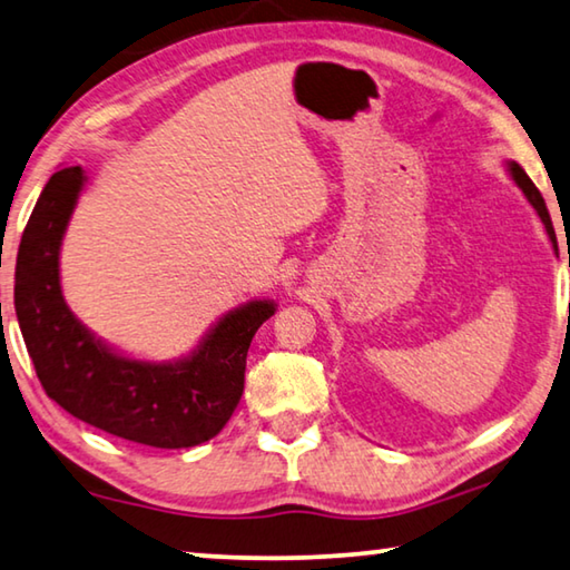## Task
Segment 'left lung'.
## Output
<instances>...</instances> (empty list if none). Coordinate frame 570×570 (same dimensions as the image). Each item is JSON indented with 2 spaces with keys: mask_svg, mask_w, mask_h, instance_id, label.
<instances>
[{
  "mask_svg": "<svg viewBox=\"0 0 570 570\" xmlns=\"http://www.w3.org/2000/svg\"><path fill=\"white\" fill-rule=\"evenodd\" d=\"M510 174H512V179H515V184L522 189V194H525V197H528V202L533 204V209L538 212V217L543 219L548 237H550V242H553V247H556V229H553V222H550V214H548V209H546V202H543V197H540V191L535 189V184L528 179V174L522 171L515 161L510 164ZM556 249H558V247H556Z\"/></svg>",
  "mask_w": 570,
  "mask_h": 570,
  "instance_id": "left-lung-1",
  "label": "left lung"
}]
</instances>
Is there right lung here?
Returning a JSON list of instances; mask_svg holds the SVG:
<instances>
[{
  "label": "right lung",
  "mask_w": 570,
  "mask_h": 570,
  "mask_svg": "<svg viewBox=\"0 0 570 570\" xmlns=\"http://www.w3.org/2000/svg\"><path fill=\"white\" fill-rule=\"evenodd\" d=\"M82 181L80 166L50 176L17 252L14 311L37 379L65 412L120 440L158 450L209 442L235 414L252 335L275 305L252 301L224 315L197 351L176 363L134 361L106 348L60 291V242Z\"/></svg>",
  "instance_id": "obj_1"
}]
</instances>
